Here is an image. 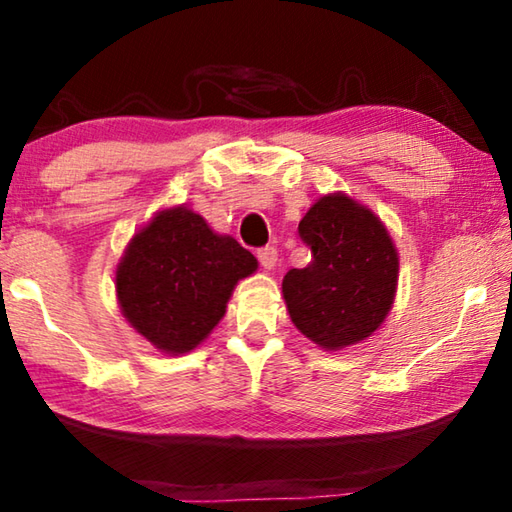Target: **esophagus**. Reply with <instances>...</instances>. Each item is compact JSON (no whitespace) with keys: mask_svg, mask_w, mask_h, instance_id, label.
I'll use <instances>...</instances> for the list:
<instances>
[{"mask_svg":"<svg viewBox=\"0 0 512 512\" xmlns=\"http://www.w3.org/2000/svg\"><path fill=\"white\" fill-rule=\"evenodd\" d=\"M257 259H259V264H262L264 268H268V271H271V268L277 264V250L271 248V246L259 248L257 250Z\"/></svg>","mask_w":512,"mask_h":512,"instance_id":"esophagus-1","label":"esophagus"}]
</instances>
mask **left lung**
Instances as JSON below:
<instances>
[{"mask_svg":"<svg viewBox=\"0 0 512 512\" xmlns=\"http://www.w3.org/2000/svg\"><path fill=\"white\" fill-rule=\"evenodd\" d=\"M311 248L282 280L289 316L320 348L359 343L384 323L397 287V250L375 214L350 196H323L298 225Z\"/></svg>","mask_w":512,"mask_h":512,"instance_id":"obj_1","label":"left lung"}]
</instances>
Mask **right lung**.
<instances>
[{
	"instance_id": "obj_1",
	"label": "right lung",
	"mask_w": 512,
	"mask_h": 512,
	"mask_svg": "<svg viewBox=\"0 0 512 512\" xmlns=\"http://www.w3.org/2000/svg\"><path fill=\"white\" fill-rule=\"evenodd\" d=\"M255 268L257 259L237 239L176 207L128 244L117 266V298L128 323L155 348L185 354L212 332L235 284Z\"/></svg>"
}]
</instances>
